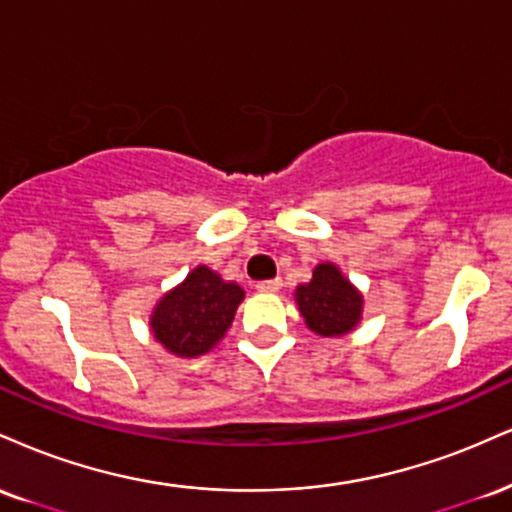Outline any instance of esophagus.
Returning a JSON list of instances; mask_svg holds the SVG:
<instances>
[{"label": "esophagus", "mask_w": 512, "mask_h": 512, "mask_svg": "<svg viewBox=\"0 0 512 512\" xmlns=\"http://www.w3.org/2000/svg\"><path fill=\"white\" fill-rule=\"evenodd\" d=\"M281 286H283L281 279L257 281V291H260V293H276V291H281Z\"/></svg>", "instance_id": "1"}]
</instances>
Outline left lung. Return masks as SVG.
Here are the masks:
<instances>
[{
  "label": "left lung",
  "mask_w": 512,
  "mask_h": 512,
  "mask_svg": "<svg viewBox=\"0 0 512 512\" xmlns=\"http://www.w3.org/2000/svg\"><path fill=\"white\" fill-rule=\"evenodd\" d=\"M295 300L305 324L319 336L348 334L362 315V295L334 264H319L312 281L298 286Z\"/></svg>",
  "instance_id": "8db88e82"
}]
</instances>
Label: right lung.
<instances>
[{"label": "right lung", "mask_w": 512, "mask_h": 512, "mask_svg": "<svg viewBox=\"0 0 512 512\" xmlns=\"http://www.w3.org/2000/svg\"><path fill=\"white\" fill-rule=\"evenodd\" d=\"M243 295L238 283H226L212 269L197 267L159 300L150 322L152 334L174 355L207 353L224 338Z\"/></svg>", "instance_id": "obj_1"}]
</instances>
